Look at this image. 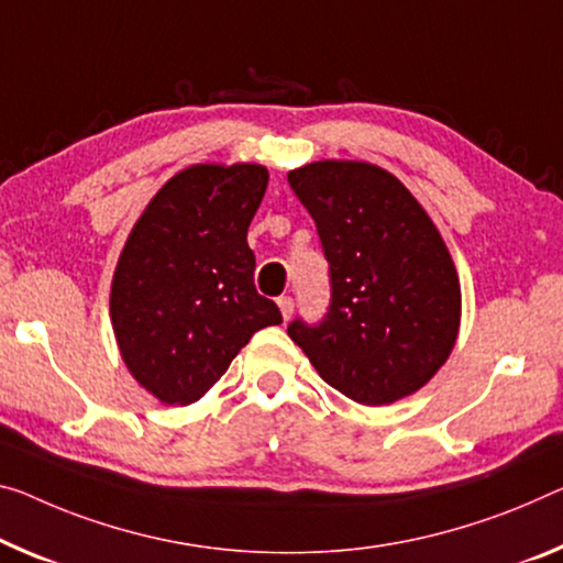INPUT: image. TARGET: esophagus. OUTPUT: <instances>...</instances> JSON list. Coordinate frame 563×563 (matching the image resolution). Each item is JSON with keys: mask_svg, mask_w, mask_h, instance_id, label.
Masks as SVG:
<instances>
[{"mask_svg": "<svg viewBox=\"0 0 563 563\" xmlns=\"http://www.w3.org/2000/svg\"><path fill=\"white\" fill-rule=\"evenodd\" d=\"M276 305H279L284 322H289L291 314H294V299L291 297H279V299H276Z\"/></svg>", "mask_w": 563, "mask_h": 563, "instance_id": "34e87169", "label": "esophagus"}]
</instances>
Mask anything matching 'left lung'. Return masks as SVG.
<instances>
[{"instance_id":"1","label":"left lung","mask_w":563,"mask_h":563,"mask_svg":"<svg viewBox=\"0 0 563 563\" xmlns=\"http://www.w3.org/2000/svg\"><path fill=\"white\" fill-rule=\"evenodd\" d=\"M289 186L317 223L332 305L289 336L319 377L360 405H390L426 387L461 330V279L426 209L390 170L314 161Z\"/></svg>"}]
</instances>
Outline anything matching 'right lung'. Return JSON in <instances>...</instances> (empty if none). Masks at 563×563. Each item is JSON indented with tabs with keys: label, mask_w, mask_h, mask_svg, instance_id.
Instances as JSON below:
<instances>
[{
	"label": "right lung",
	"mask_w": 563,
	"mask_h": 563,
	"mask_svg": "<svg viewBox=\"0 0 563 563\" xmlns=\"http://www.w3.org/2000/svg\"><path fill=\"white\" fill-rule=\"evenodd\" d=\"M269 170L196 163L168 178L128 233L110 287L125 367L163 405H191L282 311L254 287L246 231Z\"/></svg>",
	"instance_id": "add662e5"
}]
</instances>
